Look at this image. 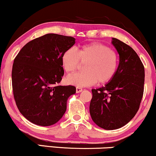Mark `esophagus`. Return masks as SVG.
Here are the masks:
<instances>
[{
  "label": "esophagus",
  "instance_id": "obj_1",
  "mask_svg": "<svg viewBox=\"0 0 156 156\" xmlns=\"http://www.w3.org/2000/svg\"><path fill=\"white\" fill-rule=\"evenodd\" d=\"M82 90H83V89L81 87H76V93H80V92H82Z\"/></svg>",
  "mask_w": 156,
  "mask_h": 156
}]
</instances>
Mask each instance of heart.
I'll use <instances>...</instances> for the list:
<instances>
[{"instance_id":"heart-1","label":"heart","mask_w":156,"mask_h":156,"mask_svg":"<svg viewBox=\"0 0 156 156\" xmlns=\"http://www.w3.org/2000/svg\"><path fill=\"white\" fill-rule=\"evenodd\" d=\"M64 70L72 74L79 67L80 62L87 63L86 72L76 73L67 77L68 84L78 87H89L98 81L105 83L115 75L118 67L117 53L108 46L100 42H92L80 46L79 50L70 48L64 52L61 58Z\"/></svg>"}]
</instances>
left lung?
<instances>
[{
	"instance_id": "left-lung-1",
	"label": "left lung",
	"mask_w": 156,
	"mask_h": 156,
	"mask_svg": "<svg viewBox=\"0 0 156 156\" xmlns=\"http://www.w3.org/2000/svg\"><path fill=\"white\" fill-rule=\"evenodd\" d=\"M112 43L119 55L115 75L105 87L92 89L89 112L93 122L105 130L128 123L139 108L144 83V67L129 45L116 38Z\"/></svg>"
}]
</instances>
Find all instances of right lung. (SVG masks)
Here are the masks:
<instances>
[{
	"mask_svg": "<svg viewBox=\"0 0 156 156\" xmlns=\"http://www.w3.org/2000/svg\"><path fill=\"white\" fill-rule=\"evenodd\" d=\"M76 43L72 37L48 34L28 42L14 60L12 89L20 112L34 124L54 125L63 117L73 86H58L62 55Z\"/></svg>",
	"mask_w": 156,
	"mask_h": 156,
	"instance_id": "obj_1",
	"label": "right lung"
}]
</instances>
